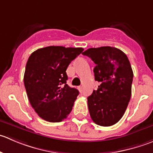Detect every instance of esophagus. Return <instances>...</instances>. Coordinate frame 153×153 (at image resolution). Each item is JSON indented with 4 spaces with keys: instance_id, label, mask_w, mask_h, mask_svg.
<instances>
[{
    "instance_id": "obj_1",
    "label": "esophagus",
    "mask_w": 153,
    "mask_h": 153,
    "mask_svg": "<svg viewBox=\"0 0 153 153\" xmlns=\"http://www.w3.org/2000/svg\"><path fill=\"white\" fill-rule=\"evenodd\" d=\"M78 90L80 91V92H82V86H78Z\"/></svg>"
}]
</instances>
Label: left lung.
<instances>
[{
    "instance_id": "left-lung-1",
    "label": "left lung",
    "mask_w": 153,
    "mask_h": 153,
    "mask_svg": "<svg viewBox=\"0 0 153 153\" xmlns=\"http://www.w3.org/2000/svg\"><path fill=\"white\" fill-rule=\"evenodd\" d=\"M96 64L95 80L101 83L87 98L91 118L96 124L109 126L124 115L132 93L133 72L126 54L115 47L89 48L83 52Z\"/></svg>"
}]
</instances>
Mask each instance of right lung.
<instances>
[{"label":"right lung","mask_w":153,"mask_h":153,"mask_svg":"<svg viewBox=\"0 0 153 153\" xmlns=\"http://www.w3.org/2000/svg\"><path fill=\"white\" fill-rule=\"evenodd\" d=\"M83 48L50 46L32 52L24 77L27 96L36 113L49 122L67 118L79 94L67 84L68 66Z\"/></svg>","instance_id":"right-lung-1"}]
</instances>
